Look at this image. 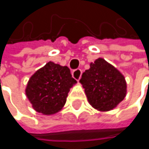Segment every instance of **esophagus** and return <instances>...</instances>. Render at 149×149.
Wrapping results in <instances>:
<instances>
[{
  "label": "esophagus",
  "instance_id": "obj_1",
  "mask_svg": "<svg viewBox=\"0 0 149 149\" xmlns=\"http://www.w3.org/2000/svg\"><path fill=\"white\" fill-rule=\"evenodd\" d=\"M81 75H82V71L80 69H77V70H74L72 72V77L77 81H79V79L81 77Z\"/></svg>",
  "mask_w": 149,
  "mask_h": 149
}]
</instances>
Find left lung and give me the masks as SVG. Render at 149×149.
<instances>
[{"instance_id": "left-lung-1", "label": "left lung", "mask_w": 149, "mask_h": 149, "mask_svg": "<svg viewBox=\"0 0 149 149\" xmlns=\"http://www.w3.org/2000/svg\"><path fill=\"white\" fill-rule=\"evenodd\" d=\"M88 102L95 109L107 112L114 109L127 94L124 76L103 58L90 64L79 81Z\"/></svg>"}]
</instances>
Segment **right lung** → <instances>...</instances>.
<instances>
[{"label": "right lung", "mask_w": 149, "mask_h": 149, "mask_svg": "<svg viewBox=\"0 0 149 149\" xmlns=\"http://www.w3.org/2000/svg\"><path fill=\"white\" fill-rule=\"evenodd\" d=\"M76 84L67 66L49 61L32 75L25 92L35 111L52 116L63 109L70 89Z\"/></svg>", "instance_id": "add662e5"}]
</instances>
